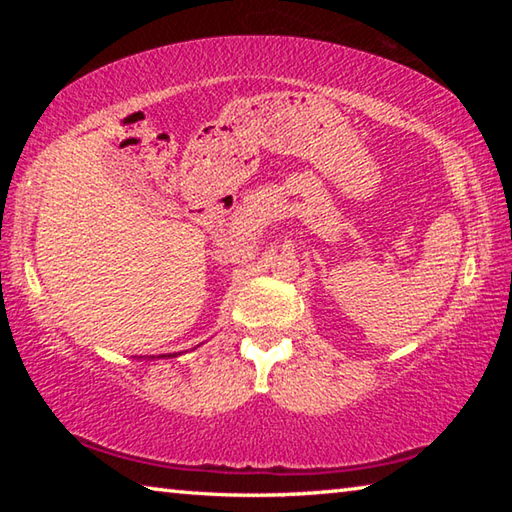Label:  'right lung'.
<instances>
[{
	"label": "right lung",
	"instance_id": "add662e5",
	"mask_svg": "<svg viewBox=\"0 0 512 512\" xmlns=\"http://www.w3.org/2000/svg\"><path fill=\"white\" fill-rule=\"evenodd\" d=\"M160 357H167V354H160ZM169 357H171V354H169Z\"/></svg>",
	"mask_w": 512,
	"mask_h": 512
}]
</instances>
